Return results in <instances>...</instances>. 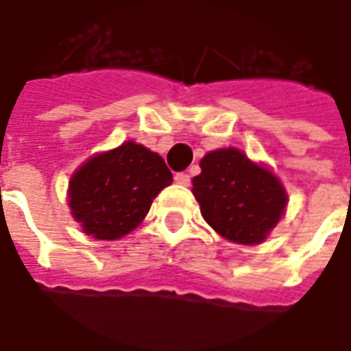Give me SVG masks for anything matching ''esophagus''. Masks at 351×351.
<instances>
[{"mask_svg":"<svg viewBox=\"0 0 351 351\" xmlns=\"http://www.w3.org/2000/svg\"><path fill=\"white\" fill-rule=\"evenodd\" d=\"M175 182L180 186H188L190 184V175H186V173H176Z\"/></svg>","mask_w":351,"mask_h":351,"instance_id":"obj_1","label":"esophagus"}]
</instances>
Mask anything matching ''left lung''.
Returning a JSON list of instances; mask_svg holds the SVG:
<instances>
[{"mask_svg": "<svg viewBox=\"0 0 351 351\" xmlns=\"http://www.w3.org/2000/svg\"><path fill=\"white\" fill-rule=\"evenodd\" d=\"M192 192L202 215L226 240L254 245L263 242L286 209V190L269 169L236 149L209 152Z\"/></svg>", "mask_w": 351, "mask_h": 351, "instance_id": "8db88e82", "label": "left lung"}]
</instances>
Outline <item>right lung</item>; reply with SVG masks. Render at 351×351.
<instances>
[{
	"label": "right lung",
	"instance_id": "right-lung-1",
	"mask_svg": "<svg viewBox=\"0 0 351 351\" xmlns=\"http://www.w3.org/2000/svg\"><path fill=\"white\" fill-rule=\"evenodd\" d=\"M171 182L163 157L125 142L76 169L69 182V207L88 236L119 240L144 221L154 197Z\"/></svg>",
	"mask_w": 351,
	"mask_h": 351
}]
</instances>
